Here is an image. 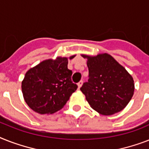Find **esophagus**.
I'll return each mask as SVG.
<instances>
[{"mask_svg": "<svg viewBox=\"0 0 149 149\" xmlns=\"http://www.w3.org/2000/svg\"><path fill=\"white\" fill-rule=\"evenodd\" d=\"M83 80H81V81H79V83H78V88H79H79H80V87L82 86V85H83Z\"/></svg>", "mask_w": 149, "mask_h": 149, "instance_id": "1", "label": "esophagus"}]
</instances>
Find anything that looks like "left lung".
<instances>
[{"label":"left lung","instance_id":"1","mask_svg":"<svg viewBox=\"0 0 149 149\" xmlns=\"http://www.w3.org/2000/svg\"><path fill=\"white\" fill-rule=\"evenodd\" d=\"M87 58L89 79L80 90L87 102L99 113L110 116L120 112L128 105L134 93L132 76L107 54Z\"/></svg>","mask_w":149,"mask_h":149}]
</instances>
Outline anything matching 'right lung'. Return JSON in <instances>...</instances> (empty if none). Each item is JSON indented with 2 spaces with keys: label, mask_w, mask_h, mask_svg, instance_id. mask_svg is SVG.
<instances>
[{
  "label": "right lung",
  "mask_w": 149,
  "mask_h": 149,
  "mask_svg": "<svg viewBox=\"0 0 149 149\" xmlns=\"http://www.w3.org/2000/svg\"><path fill=\"white\" fill-rule=\"evenodd\" d=\"M67 64V58L57 57L44 60L26 72L21 87L24 100L31 109L40 114H51L66 105L78 87L72 83V72Z\"/></svg>",
  "instance_id": "right-lung-1"
}]
</instances>
